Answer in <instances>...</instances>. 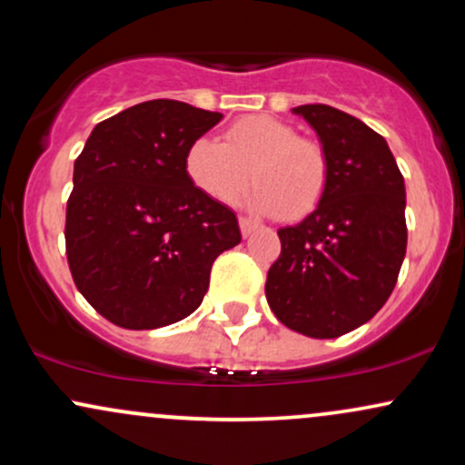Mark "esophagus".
I'll use <instances>...</instances> for the list:
<instances>
[{"label":"esophagus","mask_w":465,"mask_h":465,"mask_svg":"<svg viewBox=\"0 0 465 465\" xmlns=\"http://www.w3.org/2000/svg\"><path fill=\"white\" fill-rule=\"evenodd\" d=\"M238 225H240V233H242L244 238L251 236V233H253L255 229H258V223L251 221V218H247V216H240L238 218Z\"/></svg>","instance_id":"esophagus-1"}]
</instances>
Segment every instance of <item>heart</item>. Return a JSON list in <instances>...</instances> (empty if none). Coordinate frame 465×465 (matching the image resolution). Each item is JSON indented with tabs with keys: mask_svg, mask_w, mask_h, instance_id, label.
Returning <instances> with one entry per match:
<instances>
[{
	"mask_svg": "<svg viewBox=\"0 0 465 465\" xmlns=\"http://www.w3.org/2000/svg\"><path fill=\"white\" fill-rule=\"evenodd\" d=\"M185 174L218 203H233L249 185V205L284 221H300L319 207L328 190V157L319 142L300 137L269 115L236 120L223 142L199 137L185 153Z\"/></svg>",
	"mask_w": 465,
	"mask_h": 465,
	"instance_id": "obj_1",
	"label": "heart"
}]
</instances>
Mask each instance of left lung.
I'll return each mask as SVG.
<instances>
[{
	"instance_id": "obj_1",
	"label": "left lung",
	"mask_w": 465,
	"mask_h": 465,
	"mask_svg": "<svg viewBox=\"0 0 465 465\" xmlns=\"http://www.w3.org/2000/svg\"><path fill=\"white\" fill-rule=\"evenodd\" d=\"M328 157V190L300 225L277 232L282 253L266 302L286 328L334 339L381 311L407 253L404 179L385 137L328 104L295 106Z\"/></svg>"
}]
</instances>
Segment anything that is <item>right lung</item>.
<instances>
[{
	"mask_svg": "<svg viewBox=\"0 0 465 465\" xmlns=\"http://www.w3.org/2000/svg\"><path fill=\"white\" fill-rule=\"evenodd\" d=\"M223 114L148 100L92 131L74 163L65 251L74 284L111 323L154 330L201 306L238 218L185 174L192 142Z\"/></svg>",
	"mask_w": 465,
	"mask_h": 465,
	"instance_id": "obj_1",
	"label": "right lung"
}]
</instances>
